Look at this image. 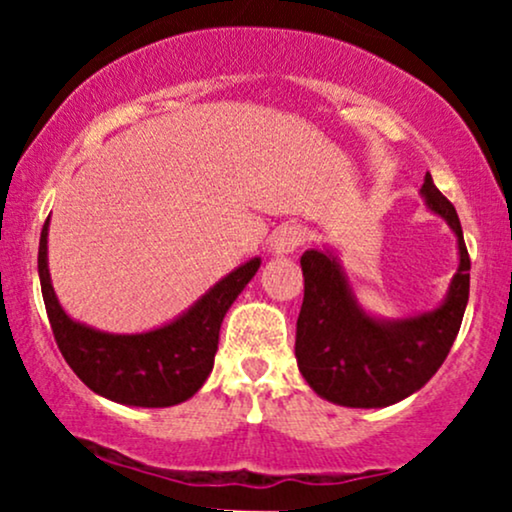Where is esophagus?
<instances>
[{"mask_svg":"<svg viewBox=\"0 0 512 512\" xmlns=\"http://www.w3.org/2000/svg\"><path fill=\"white\" fill-rule=\"evenodd\" d=\"M308 240V233H305L303 226H296V223H284L281 228H276L272 238V250L276 255H291L293 250H298Z\"/></svg>","mask_w":512,"mask_h":512,"instance_id":"34e87169","label":"esophagus"}]
</instances>
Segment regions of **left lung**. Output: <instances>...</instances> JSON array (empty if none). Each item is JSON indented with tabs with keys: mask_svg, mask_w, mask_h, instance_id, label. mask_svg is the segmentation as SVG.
Listing matches in <instances>:
<instances>
[{
	"mask_svg": "<svg viewBox=\"0 0 512 512\" xmlns=\"http://www.w3.org/2000/svg\"><path fill=\"white\" fill-rule=\"evenodd\" d=\"M428 209L450 223L460 245V269L445 303L402 322H378L354 303L332 255L305 250V291L296 322V358L305 383L342 407H390L436 375L460 332L469 298L467 245L457 211L426 173Z\"/></svg>",
	"mask_w": 512,
	"mask_h": 512,
	"instance_id": "left-lung-1",
	"label": "left lung"
}]
</instances>
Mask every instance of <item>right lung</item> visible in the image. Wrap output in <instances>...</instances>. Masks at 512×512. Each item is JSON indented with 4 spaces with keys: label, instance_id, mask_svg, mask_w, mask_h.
I'll use <instances>...</instances> for the list:
<instances>
[{
    "label": "right lung",
    "instance_id": "right-lung-1",
    "mask_svg": "<svg viewBox=\"0 0 512 512\" xmlns=\"http://www.w3.org/2000/svg\"><path fill=\"white\" fill-rule=\"evenodd\" d=\"M257 269L255 257L161 330L105 334L79 325L60 308L48 272V221L40 233V289L64 361L93 392L129 407H173L195 395L214 368L223 315Z\"/></svg>",
    "mask_w": 512,
    "mask_h": 512
}]
</instances>
